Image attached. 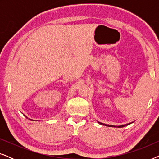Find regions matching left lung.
<instances>
[{
  "label": "left lung",
  "instance_id": "8db88e82",
  "mask_svg": "<svg viewBox=\"0 0 159 159\" xmlns=\"http://www.w3.org/2000/svg\"><path fill=\"white\" fill-rule=\"evenodd\" d=\"M98 123H100V124H101V125H106V126H108V127H114V126H111V125H105V124H103V123H101V122H98ZM129 124H131V123L127 124V125H121V126H118V127H125V126L129 125Z\"/></svg>",
  "mask_w": 159,
  "mask_h": 159
}]
</instances>
